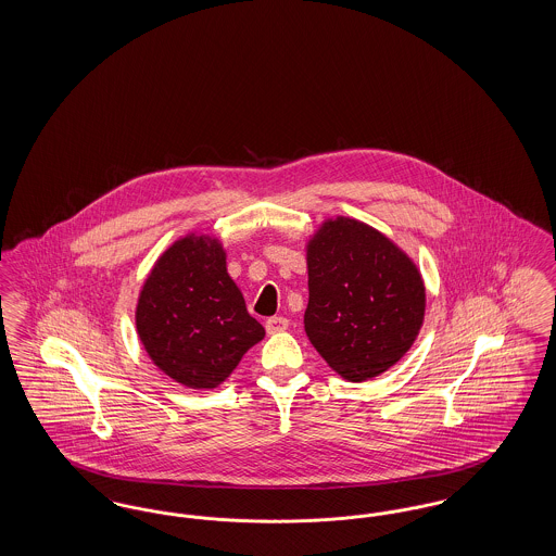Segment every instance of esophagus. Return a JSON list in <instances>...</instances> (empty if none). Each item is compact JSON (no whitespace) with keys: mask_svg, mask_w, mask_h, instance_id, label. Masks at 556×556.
<instances>
[{"mask_svg":"<svg viewBox=\"0 0 556 556\" xmlns=\"http://www.w3.org/2000/svg\"><path fill=\"white\" fill-rule=\"evenodd\" d=\"M290 327V320L286 317H270L266 320V331L273 336V333H281Z\"/></svg>","mask_w":556,"mask_h":556,"instance_id":"obj_1","label":"esophagus"}]
</instances>
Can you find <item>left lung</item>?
<instances>
[{
    "instance_id": "obj_1",
    "label": "left lung",
    "mask_w": 556,
    "mask_h": 556,
    "mask_svg": "<svg viewBox=\"0 0 556 556\" xmlns=\"http://www.w3.org/2000/svg\"><path fill=\"white\" fill-rule=\"evenodd\" d=\"M306 265L304 329L325 363L352 383L394 367L424 325L415 261L367 223L336 216L306 241Z\"/></svg>"
}]
</instances>
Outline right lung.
Instances as JSON below:
<instances>
[{
    "label": "right lung",
    "instance_id": "add662e5",
    "mask_svg": "<svg viewBox=\"0 0 556 556\" xmlns=\"http://www.w3.org/2000/svg\"><path fill=\"white\" fill-rule=\"evenodd\" d=\"M139 342L164 375L191 390H214L265 338L227 273L223 241L187 233L148 273L135 308Z\"/></svg>",
    "mask_w": 556,
    "mask_h": 556
}]
</instances>
